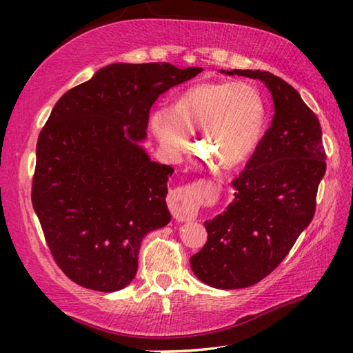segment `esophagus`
Instances as JSON below:
<instances>
[{
	"mask_svg": "<svg viewBox=\"0 0 353 353\" xmlns=\"http://www.w3.org/2000/svg\"><path fill=\"white\" fill-rule=\"evenodd\" d=\"M196 190L191 187H181L172 190L168 196V207L177 221H191L198 214L196 205Z\"/></svg>",
	"mask_w": 353,
	"mask_h": 353,
	"instance_id": "34e87169",
	"label": "esophagus"
}]
</instances>
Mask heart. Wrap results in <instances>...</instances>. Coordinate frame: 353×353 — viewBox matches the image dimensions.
I'll use <instances>...</instances> for the list:
<instances>
[{"label":"heart","mask_w":353,"mask_h":353,"mask_svg":"<svg viewBox=\"0 0 353 353\" xmlns=\"http://www.w3.org/2000/svg\"><path fill=\"white\" fill-rule=\"evenodd\" d=\"M266 123L260 92L248 82H202L179 94L172 109L155 110L151 128L166 152L188 146L201 130L199 149L223 168H234L254 154Z\"/></svg>","instance_id":"1"}]
</instances>
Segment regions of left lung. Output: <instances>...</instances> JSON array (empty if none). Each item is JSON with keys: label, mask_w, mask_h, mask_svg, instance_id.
Returning <instances> with one entry per match:
<instances>
[{"label": "left lung", "mask_w": 353, "mask_h": 353, "mask_svg": "<svg viewBox=\"0 0 353 353\" xmlns=\"http://www.w3.org/2000/svg\"><path fill=\"white\" fill-rule=\"evenodd\" d=\"M221 73L261 81L274 101L270 129L232 181L235 199L205 221L207 243L190 259L201 282L236 290L276 270L312 223L325 151L318 117L288 82L260 70Z\"/></svg>", "instance_id": "8db88e82"}]
</instances>
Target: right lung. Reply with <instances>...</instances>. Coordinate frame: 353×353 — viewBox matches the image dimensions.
<instances>
[{"mask_svg":"<svg viewBox=\"0 0 353 353\" xmlns=\"http://www.w3.org/2000/svg\"><path fill=\"white\" fill-rule=\"evenodd\" d=\"M168 62L112 63L57 101L37 141L32 207L65 276L112 292L132 282L140 244L171 221L174 170L149 159V110L199 74Z\"/></svg>","mask_w":353,"mask_h":353,"instance_id":"right-lung-1","label":"right lung"}]
</instances>
